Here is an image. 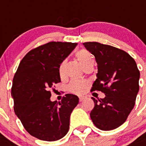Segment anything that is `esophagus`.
Wrapping results in <instances>:
<instances>
[{"label":"esophagus","mask_w":146,"mask_h":146,"mask_svg":"<svg viewBox=\"0 0 146 146\" xmlns=\"http://www.w3.org/2000/svg\"><path fill=\"white\" fill-rule=\"evenodd\" d=\"M79 101L82 102V101H83V100H85V99H86V98L84 97V96H81V97H79Z\"/></svg>","instance_id":"esophagus-1"}]
</instances>
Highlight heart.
I'll return each mask as SVG.
<instances>
[{"label":"heart","mask_w":146,"mask_h":146,"mask_svg":"<svg viewBox=\"0 0 146 146\" xmlns=\"http://www.w3.org/2000/svg\"><path fill=\"white\" fill-rule=\"evenodd\" d=\"M76 58L79 61V64L85 68L88 64L90 63L94 62L93 57L92 54L85 48L80 49L76 52L75 54ZM66 65H67V61L64 60L59 65L58 67V73L59 76L63 77L65 75V70H66ZM88 83L87 82L83 80H79V79H73L67 86V89L72 93L76 94H82L86 91Z\"/></svg>","instance_id":"heart-1"}]
</instances>
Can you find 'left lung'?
Masks as SVG:
<instances>
[{
  "mask_svg": "<svg viewBox=\"0 0 146 146\" xmlns=\"http://www.w3.org/2000/svg\"><path fill=\"white\" fill-rule=\"evenodd\" d=\"M83 45L98 63V73L91 92L100 91L103 99L96 100L90 113L94 124L102 131H111L125 122L135 105L139 85V70L132 57L120 48L98 42Z\"/></svg>",
  "mask_w": 146,
  "mask_h": 146,
  "instance_id": "1",
  "label": "left lung"
}]
</instances>
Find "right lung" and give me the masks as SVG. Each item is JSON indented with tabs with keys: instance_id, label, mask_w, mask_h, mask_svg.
<instances>
[{
	"instance_id": "right-lung-1",
	"label": "right lung",
	"mask_w": 146,
	"mask_h": 146,
	"mask_svg": "<svg viewBox=\"0 0 146 146\" xmlns=\"http://www.w3.org/2000/svg\"><path fill=\"white\" fill-rule=\"evenodd\" d=\"M77 43L49 42L28 52L13 80L14 112L31 136L56 141L67 134L70 117L79 104L76 95L67 94L61 102L51 101V88L61 82L58 67Z\"/></svg>"
}]
</instances>
